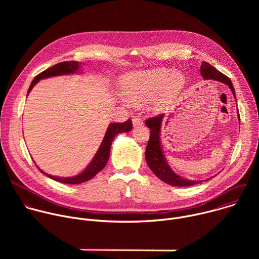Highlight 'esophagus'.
<instances>
[{
	"mask_svg": "<svg viewBox=\"0 0 259 259\" xmlns=\"http://www.w3.org/2000/svg\"><path fill=\"white\" fill-rule=\"evenodd\" d=\"M132 124H133L134 127H138V126L143 125V121H142L140 118H133Z\"/></svg>",
	"mask_w": 259,
	"mask_h": 259,
	"instance_id": "esophagus-1",
	"label": "esophagus"
}]
</instances>
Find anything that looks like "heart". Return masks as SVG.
<instances>
[{"instance_id": "obj_1", "label": "heart", "mask_w": 259, "mask_h": 259, "mask_svg": "<svg viewBox=\"0 0 259 259\" xmlns=\"http://www.w3.org/2000/svg\"><path fill=\"white\" fill-rule=\"evenodd\" d=\"M184 86V77L178 70L168 72L167 68L158 67L131 71L119 82L120 95L133 106L147 102L154 112L169 107Z\"/></svg>"}]
</instances>
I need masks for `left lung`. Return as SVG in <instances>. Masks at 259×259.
Here are the masks:
<instances>
[{"label":"left lung","instance_id":"left-lung-1","mask_svg":"<svg viewBox=\"0 0 259 259\" xmlns=\"http://www.w3.org/2000/svg\"><path fill=\"white\" fill-rule=\"evenodd\" d=\"M200 72L204 80H214V81H218L220 83L228 85L229 88L232 90V93L236 99V92H235L233 83L231 82L230 78L225 76L224 73H221L219 70H217L215 67H213L211 64H209L206 61L202 62ZM238 116L240 118L239 113H238ZM163 120H164V114L151 119H147L145 121V125L151 129L150 140L147 142L146 150H145V160L150 169L156 174L158 178H160L162 181L173 187H190L202 182V180H189V179L183 178L177 175L170 168L169 164L166 161L165 155L163 153L162 142H161V127H162Z\"/></svg>","mask_w":259,"mask_h":259}]
</instances>
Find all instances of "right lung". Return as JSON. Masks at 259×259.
<instances>
[{
    "label": "right lung",
    "instance_id": "add662e5",
    "mask_svg": "<svg viewBox=\"0 0 259 259\" xmlns=\"http://www.w3.org/2000/svg\"><path fill=\"white\" fill-rule=\"evenodd\" d=\"M81 67V63L78 61H64L57 63L53 65L52 67H49L48 69L42 71L39 73L38 76H35L33 81L31 82L27 94L31 91L33 86L38 83L42 79H47L51 77H56V76H63V75H73V73H79ZM132 130V122L131 120H128L124 123H112L109 124L107 127V130L105 132V135L103 137V140L99 146L98 151L96 152L94 158L92 161L89 163V165L78 175L76 176H71V177H58V176H53L50 174L45 173L43 170L39 168V170L50 177L51 179H54L56 181L62 182V183H68V184H79L83 183L85 181H88L92 179L99 171H101L109 158V153H110V146H112V142L115 138L116 135L119 133H125L129 132Z\"/></svg>",
    "mask_w": 259,
    "mask_h": 259
}]
</instances>
